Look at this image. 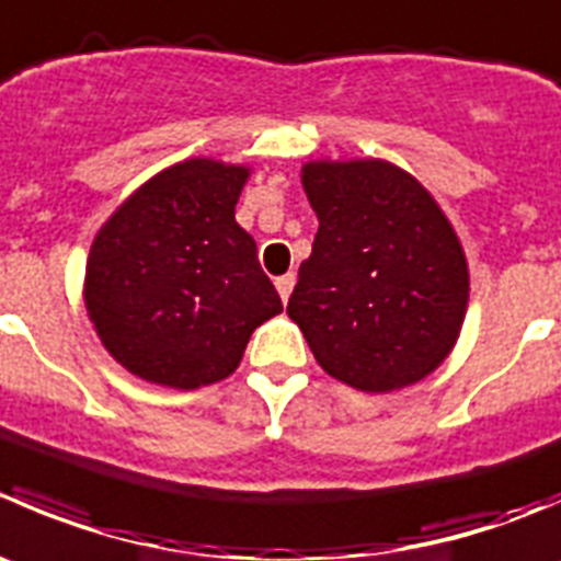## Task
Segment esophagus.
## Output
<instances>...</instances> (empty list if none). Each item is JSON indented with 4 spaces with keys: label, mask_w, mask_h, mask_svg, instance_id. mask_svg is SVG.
<instances>
[{
    "label": "esophagus",
    "mask_w": 561,
    "mask_h": 561,
    "mask_svg": "<svg viewBox=\"0 0 561 561\" xmlns=\"http://www.w3.org/2000/svg\"><path fill=\"white\" fill-rule=\"evenodd\" d=\"M293 285H296V274H285V276H279V279H276V290H279L282 301H287V298H290Z\"/></svg>",
    "instance_id": "esophagus-1"
}]
</instances>
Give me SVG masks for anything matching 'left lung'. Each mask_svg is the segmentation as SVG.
I'll return each mask as SVG.
<instances>
[{
  "instance_id": "obj_1",
  "label": "left lung",
  "mask_w": 561,
  "mask_h": 561,
  "mask_svg": "<svg viewBox=\"0 0 561 561\" xmlns=\"http://www.w3.org/2000/svg\"><path fill=\"white\" fill-rule=\"evenodd\" d=\"M301 183L320 227L287 314L320 367L373 394L431 375L469 304V265L444 210L380 159L309 161Z\"/></svg>"
}]
</instances>
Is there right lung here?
Listing matches in <instances>:
<instances>
[{"label":"right lung","instance_id":"1","mask_svg":"<svg viewBox=\"0 0 561 561\" xmlns=\"http://www.w3.org/2000/svg\"><path fill=\"white\" fill-rule=\"evenodd\" d=\"M249 170L188 159L136 188L98 230L84 304L103 347L128 373L199 389L236 373L282 298L236 221Z\"/></svg>","mask_w":561,"mask_h":561}]
</instances>
